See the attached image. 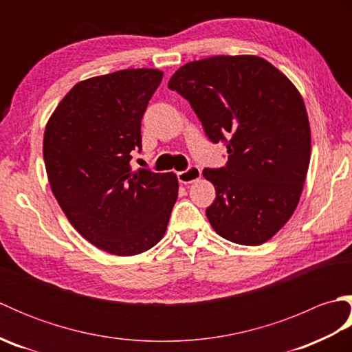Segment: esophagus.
I'll list each match as a JSON object with an SVG mask.
<instances>
[{
	"instance_id": "obj_1",
	"label": "esophagus",
	"mask_w": 352,
	"mask_h": 352,
	"mask_svg": "<svg viewBox=\"0 0 352 352\" xmlns=\"http://www.w3.org/2000/svg\"><path fill=\"white\" fill-rule=\"evenodd\" d=\"M178 182L183 184H190L193 182H197L201 178V169L198 166H190L186 170H182L177 174Z\"/></svg>"
}]
</instances>
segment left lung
Instances as JSON below:
<instances>
[{
  "instance_id": "left-lung-1",
  "label": "left lung",
  "mask_w": 352,
  "mask_h": 352,
  "mask_svg": "<svg viewBox=\"0 0 352 352\" xmlns=\"http://www.w3.org/2000/svg\"><path fill=\"white\" fill-rule=\"evenodd\" d=\"M168 87L190 106L213 144L227 145L223 168H206L216 198L206 214L221 237L269 241L300 203L310 163V124L298 89L257 56H213L182 66Z\"/></svg>"
}]
</instances>
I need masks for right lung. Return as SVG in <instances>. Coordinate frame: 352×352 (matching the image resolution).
<instances>
[{"mask_svg":"<svg viewBox=\"0 0 352 352\" xmlns=\"http://www.w3.org/2000/svg\"><path fill=\"white\" fill-rule=\"evenodd\" d=\"M162 78V71L142 68L80 81L45 129L43 160L58 206L86 241L115 256L159 243L178 197L174 172L130 166Z\"/></svg>","mask_w":352,"mask_h":352,"instance_id":"right-lung-1","label":"right lung"}]
</instances>
